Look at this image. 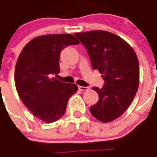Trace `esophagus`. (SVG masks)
<instances>
[{
  "instance_id": "34e87169",
  "label": "esophagus",
  "mask_w": 157,
  "mask_h": 157,
  "mask_svg": "<svg viewBox=\"0 0 157 157\" xmlns=\"http://www.w3.org/2000/svg\"><path fill=\"white\" fill-rule=\"evenodd\" d=\"M78 89L80 91H87L88 90V87H83V86H78Z\"/></svg>"
}]
</instances>
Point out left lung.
Returning a JSON list of instances; mask_svg holds the SVG:
<instances>
[{"label": "left lung", "instance_id": "1", "mask_svg": "<svg viewBox=\"0 0 157 157\" xmlns=\"http://www.w3.org/2000/svg\"><path fill=\"white\" fill-rule=\"evenodd\" d=\"M74 35L87 49L92 68L105 80L101 88L92 87L99 99L90 107V112L101 122H111L128 109L138 91V57L134 49L114 33L93 30Z\"/></svg>", "mask_w": 157, "mask_h": 157}]
</instances>
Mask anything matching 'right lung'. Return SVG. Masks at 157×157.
Wrapping results in <instances>:
<instances>
[{
	"label": "right lung",
	"instance_id": "1",
	"mask_svg": "<svg viewBox=\"0 0 157 157\" xmlns=\"http://www.w3.org/2000/svg\"><path fill=\"white\" fill-rule=\"evenodd\" d=\"M79 43L71 34L44 35L30 40L18 58L15 70L17 92L25 106L44 122L50 124L61 118L69 98L77 91V84L49 77L60 72L62 50Z\"/></svg>",
	"mask_w": 157,
	"mask_h": 157
}]
</instances>
